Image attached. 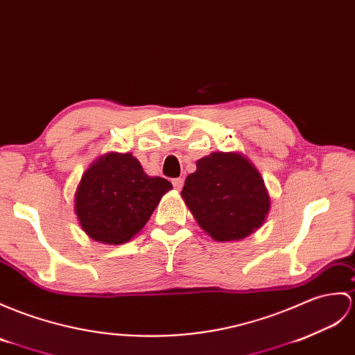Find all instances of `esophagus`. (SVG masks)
Segmentation results:
<instances>
[{
  "mask_svg": "<svg viewBox=\"0 0 355 355\" xmlns=\"http://www.w3.org/2000/svg\"><path fill=\"white\" fill-rule=\"evenodd\" d=\"M172 184H174L177 191H181V187H183V184H184V180L183 178H174V180H172Z\"/></svg>",
  "mask_w": 355,
  "mask_h": 355,
  "instance_id": "obj_1",
  "label": "esophagus"
}]
</instances>
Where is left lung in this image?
<instances>
[{
  "label": "left lung",
  "mask_w": 355,
  "mask_h": 355,
  "mask_svg": "<svg viewBox=\"0 0 355 355\" xmlns=\"http://www.w3.org/2000/svg\"><path fill=\"white\" fill-rule=\"evenodd\" d=\"M181 196L200 227L219 242L251 234L270 207L259 171L236 153H213L198 160Z\"/></svg>",
  "instance_id": "8db88e82"
}]
</instances>
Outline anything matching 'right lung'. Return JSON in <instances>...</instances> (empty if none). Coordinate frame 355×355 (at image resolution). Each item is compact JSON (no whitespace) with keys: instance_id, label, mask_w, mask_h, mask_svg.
I'll list each match as a JSON object with an SVG mask.
<instances>
[{"instance_id":"add662e5","label":"right lung","mask_w":355,"mask_h":355,"mask_svg":"<svg viewBox=\"0 0 355 355\" xmlns=\"http://www.w3.org/2000/svg\"><path fill=\"white\" fill-rule=\"evenodd\" d=\"M171 189L166 178L146 175L131 154L110 153L85 172L76 213L94 241L119 245L144 228Z\"/></svg>"}]
</instances>
